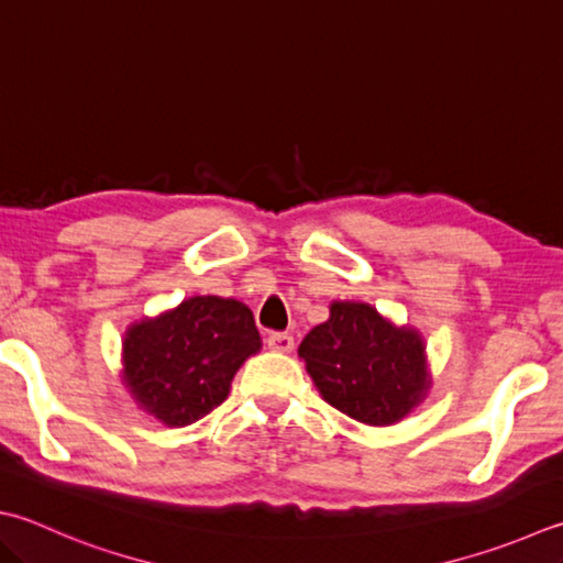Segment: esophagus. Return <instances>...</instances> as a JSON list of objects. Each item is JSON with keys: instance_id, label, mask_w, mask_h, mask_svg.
Returning <instances> with one entry per match:
<instances>
[{"instance_id": "esophagus-1", "label": "esophagus", "mask_w": 563, "mask_h": 563, "mask_svg": "<svg viewBox=\"0 0 563 563\" xmlns=\"http://www.w3.org/2000/svg\"><path fill=\"white\" fill-rule=\"evenodd\" d=\"M267 345H269V350H277V353H291L294 335H289V333H269Z\"/></svg>"}]
</instances>
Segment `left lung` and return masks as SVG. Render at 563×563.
<instances>
[{"label":"left lung","mask_w":563,"mask_h":563,"mask_svg":"<svg viewBox=\"0 0 563 563\" xmlns=\"http://www.w3.org/2000/svg\"><path fill=\"white\" fill-rule=\"evenodd\" d=\"M306 373L328 405L367 427H389L429 395L427 345L360 301H333L331 318L299 345Z\"/></svg>","instance_id":"left-lung-1"}]
</instances>
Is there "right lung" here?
Returning <instances> with one entry per match:
<instances>
[{
	"label": "right lung",
	"mask_w": 563,
	"mask_h": 563,
	"mask_svg": "<svg viewBox=\"0 0 563 563\" xmlns=\"http://www.w3.org/2000/svg\"><path fill=\"white\" fill-rule=\"evenodd\" d=\"M262 347L242 301L194 296L126 328L122 382L136 407L166 427H188L228 399L238 369Z\"/></svg>",
	"instance_id": "add662e5"
}]
</instances>
